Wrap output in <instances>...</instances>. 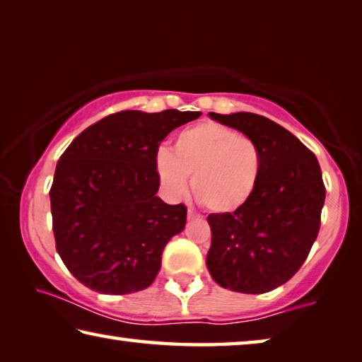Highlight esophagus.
I'll use <instances>...</instances> for the list:
<instances>
[{"label": "esophagus", "instance_id": "esophagus-1", "mask_svg": "<svg viewBox=\"0 0 362 362\" xmlns=\"http://www.w3.org/2000/svg\"><path fill=\"white\" fill-rule=\"evenodd\" d=\"M201 217L198 216V214H194L193 211H188V214H187V220H199Z\"/></svg>", "mask_w": 362, "mask_h": 362}]
</instances>
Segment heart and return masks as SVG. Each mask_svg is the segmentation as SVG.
Returning a JSON list of instances; mask_svg holds the SVG:
<instances>
[{"label": "heart", "instance_id": "1", "mask_svg": "<svg viewBox=\"0 0 362 362\" xmlns=\"http://www.w3.org/2000/svg\"><path fill=\"white\" fill-rule=\"evenodd\" d=\"M156 173L166 192L180 196L192 177L194 198L214 214H231L249 203L259 185L262 153L252 139L218 122L183 129L173 153H156Z\"/></svg>", "mask_w": 362, "mask_h": 362}]
</instances>
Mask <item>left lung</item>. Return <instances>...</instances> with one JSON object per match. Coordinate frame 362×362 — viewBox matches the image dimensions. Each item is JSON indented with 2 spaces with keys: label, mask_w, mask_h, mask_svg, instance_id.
Listing matches in <instances>:
<instances>
[{
  "label": "left lung",
  "mask_w": 362,
  "mask_h": 362,
  "mask_svg": "<svg viewBox=\"0 0 362 362\" xmlns=\"http://www.w3.org/2000/svg\"><path fill=\"white\" fill-rule=\"evenodd\" d=\"M209 118L250 137L262 153L259 185L231 214H211L206 265L225 289L265 293L287 283L316 241L326 199L320 163L300 140L265 116L238 112Z\"/></svg>",
  "instance_id": "1"
}]
</instances>
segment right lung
<instances>
[{
    "label": "right lung",
    "mask_w": 362,
    "mask_h": 362,
    "mask_svg": "<svg viewBox=\"0 0 362 362\" xmlns=\"http://www.w3.org/2000/svg\"><path fill=\"white\" fill-rule=\"evenodd\" d=\"M201 112L126 110L84 129L60 156L51 187L60 259L79 283L126 296L148 287L187 209L156 196L159 142Z\"/></svg>",
    "instance_id": "add662e5"
}]
</instances>
